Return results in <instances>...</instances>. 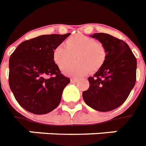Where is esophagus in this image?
Listing matches in <instances>:
<instances>
[{
	"instance_id": "esophagus-1",
	"label": "esophagus",
	"mask_w": 146,
	"mask_h": 146,
	"mask_svg": "<svg viewBox=\"0 0 146 146\" xmlns=\"http://www.w3.org/2000/svg\"><path fill=\"white\" fill-rule=\"evenodd\" d=\"M70 81L71 82H76L78 81V79L77 78H71Z\"/></svg>"
}]
</instances>
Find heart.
<instances>
[{"label": "heart", "mask_w": 146, "mask_h": 146, "mask_svg": "<svg viewBox=\"0 0 146 146\" xmlns=\"http://www.w3.org/2000/svg\"><path fill=\"white\" fill-rule=\"evenodd\" d=\"M76 54L74 64L66 65ZM107 51L102 43L95 38L78 34L66 40L65 44H59L53 50V60L64 74L75 77L86 75L91 70L96 71L104 64Z\"/></svg>", "instance_id": "obj_1"}]
</instances>
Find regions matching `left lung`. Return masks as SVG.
<instances>
[{
    "label": "left lung",
    "mask_w": 146,
    "mask_h": 146,
    "mask_svg": "<svg viewBox=\"0 0 146 146\" xmlns=\"http://www.w3.org/2000/svg\"><path fill=\"white\" fill-rule=\"evenodd\" d=\"M104 46V64L88 78L89 88L82 92L84 102L96 111L106 112L122 105L136 84V57L123 40L106 33L91 35Z\"/></svg>",
    "instance_id": "1"
}]
</instances>
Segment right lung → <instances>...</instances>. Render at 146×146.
Here are the masks:
<instances>
[{
  "instance_id": "add662e5",
  "label": "right lung",
  "mask_w": 146,
  "mask_h": 146,
  "mask_svg": "<svg viewBox=\"0 0 146 146\" xmlns=\"http://www.w3.org/2000/svg\"><path fill=\"white\" fill-rule=\"evenodd\" d=\"M70 35H44L26 40L10 55L9 86L19 105L29 112L44 114L59 105L70 80L54 63L53 50Z\"/></svg>"
}]
</instances>
